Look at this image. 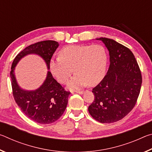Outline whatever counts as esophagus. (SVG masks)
Listing matches in <instances>:
<instances>
[{"label": "esophagus", "mask_w": 152, "mask_h": 152, "mask_svg": "<svg viewBox=\"0 0 152 152\" xmlns=\"http://www.w3.org/2000/svg\"><path fill=\"white\" fill-rule=\"evenodd\" d=\"M76 93H78V94H83L84 92V91H75Z\"/></svg>", "instance_id": "34e87169"}]
</instances>
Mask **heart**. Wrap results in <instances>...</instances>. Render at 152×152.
Segmentation results:
<instances>
[{"mask_svg":"<svg viewBox=\"0 0 152 152\" xmlns=\"http://www.w3.org/2000/svg\"><path fill=\"white\" fill-rule=\"evenodd\" d=\"M107 51L99 43L71 45L61 49L60 56L50 60L51 72L61 84L66 83L74 72L75 75L68 82L70 89L94 85L101 80L106 71Z\"/></svg>","mask_w":152,"mask_h":152,"instance_id":"b5f03b06","label":"heart"}]
</instances>
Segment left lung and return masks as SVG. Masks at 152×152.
I'll use <instances>...</instances> for the list:
<instances>
[{"mask_svg":"<svg viewBox=\"0 0 152 152\" xmlns=\"http://www.w3.org/2000/svg\"><path fill=\"white\" fill-rule=\"evenodd\" d=\"M109 51L110 65L106 75L92 88L94 101L88 107L92 118L102 123L118 121L135 107L142 77L134 55L115 40L101 37Z\"/></svg>","mask_w":152,"mask_h":152,"instance_id":"8db88e82","label":"left lung"}]
</instances>
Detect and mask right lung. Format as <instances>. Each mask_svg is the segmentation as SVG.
<instances>
[{
  "instance_id": "right-lung-1",
  "label": "right lung",
  "mask_w": 152,
  "mask_h": 152,
  "mask_svg": "<svg viewBox=\"0 0 152 152\" xmlns=\"http://www.w3.org/2000/svg\"><path fill=\"white\" fill-rule=\"evenodd\" d=\"M58 46L59 43L52 40L30 45L18 53L11 66L10 76L15 102L27 117L41 124H50L60 119L65 111L70 92L65 91L53 78L50 71L48 72L45 80L39 88L32 91L23 90L18 85L15 77V67L24 56L35 53L45 60L49 70L51 57Z\"/></svg>"
}]
</instances>
